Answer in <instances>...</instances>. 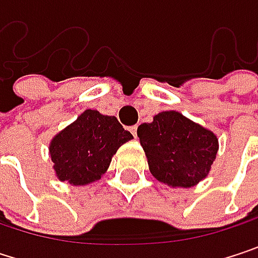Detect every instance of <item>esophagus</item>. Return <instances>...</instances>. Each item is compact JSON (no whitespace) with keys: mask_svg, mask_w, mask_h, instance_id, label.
<instances>
[{"mask_svg":"<svg viewBox=\"0 0 258 258\" xmlns=\"http://www.w3.org/2000/svg\"><path fill=\"white\" fill-rule=\"evenodd\" d=\"M130 131H131V134L137 139V125H133V127H130Z\"/></svg>","mask_w":258,"mask_h":258,"instance_id":"34e87169","label":"esophagus"}]
</instances>
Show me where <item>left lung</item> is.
<instances>
[{"label":"left lung","mask_w":258,"mask_h":258,"mask_svg":"<svg viewBox=\"0 0 258 258\" xmlns=\"http://www.w3.org/2000/svg\"><path fill=\"white\" fill-rule=\"evenodd\" d=\"M137 136L152 176L173 188H191L205 179L218 152V139L211 130L175 110L139 125Z\"/></svg>","instance_id":"obj_1"}]
</instances>
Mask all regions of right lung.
I'll use <instances>...</instances> for the list:
<instances>
[{
    "label": "right lung",
    "instance_id": "add662e5",
    "mask_svg": "<svg viewBox=\"0 0 258 258\" xmlns=\"http://www.w3.org/2000/svg\"><path fill=\"white\" fill-rule=\"evenodd\" d=\"M133 139L115 116L85 110L49 145L56 178L72 185L98 180L110 166L119 146Z\"/></svg>",
    "mask_w": 258,
    "mask_h": 258
}]
</instances>
